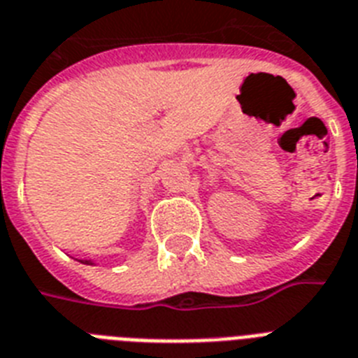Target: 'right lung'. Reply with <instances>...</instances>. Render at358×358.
Instances as JSON below:
<instances>
[{
    "mask_svg": "<svg viewBox=\"0 0 358 358\" xmlns=\"http://www.w3.org/2000/svg\"><path fill=\"white\" fill-rule=\"evenodd\" d=\"M81 264H87V266H94V262H91V260H80Z\"/></svg>",
    "mask_w": 358,
    "mask_h": 358,
    "instance_id": "add662e5",
    "label": "right lung"
}]
</instances>
